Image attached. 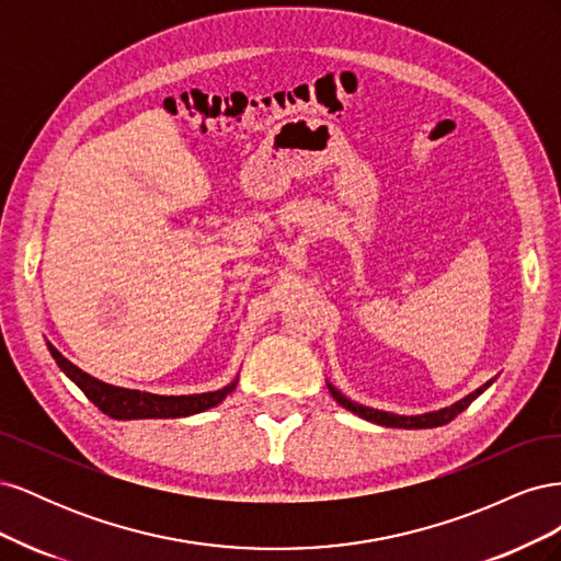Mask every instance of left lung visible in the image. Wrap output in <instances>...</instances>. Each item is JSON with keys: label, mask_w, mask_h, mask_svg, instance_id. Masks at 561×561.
Here are the masks:
<instances>
[{"label": "left lung", "mask_w": 561, "mask_h": 561, "mask_svg": "<svg viewBox=\"0 0 561 561\" xmlns=\"http://www.w3.org/2000/svg\"><path fill=\"white\" fill-rule=\"evenodd\" d=\"M491 383H494V379L486 381V383L480 386L478 390H472L470 396L461 398L458 402H454V404H449V407H443V410L426 412V414H416V416H402V414H393V412L371 410V407H365V404H358V402L348 400V398L342 393V390H336L330 381H328V388H330L332 398H334L339 404H342L344 410H348V412H353V414H358V416L365 419V421L377 423V426H386V428H437V426H445V423H449L451 419H456L458 414H461V412L466 410V407H468L474 398L482 396Z\"/></svg>", "instance_id": "8db88e82"}]
</instances>
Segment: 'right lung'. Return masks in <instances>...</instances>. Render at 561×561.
Returning a JSON list of instances; mask_svg holds the SVG:
<instances>
[{
  "label": "right lung",
  "instance_id": "obj_1",
  "mask_svg": "<svg viewBox=\"0 0 561 561\" xmlns=\"http://www.w3.org/2000/svg\"><path fill=\"white\" fill-rule=\"evenodd\" d=\"M50 355L58 363V367L65 371V377H70L87 396L100 412L118 419V421H130V419H180V416H192L210 410L222 402L231 390L239 383L236 377L231 383L219 390H210V393H194V396H157L147 393V390H135V388H122L100 381L87 371L79 369L75 363H70L65 355L48 344Z\"/></svg>",
  "mask_w": 561,
  "mask_h": 561
}]
</instances>
